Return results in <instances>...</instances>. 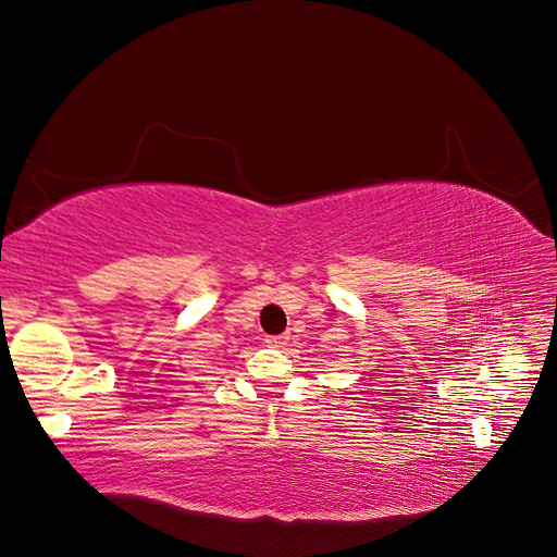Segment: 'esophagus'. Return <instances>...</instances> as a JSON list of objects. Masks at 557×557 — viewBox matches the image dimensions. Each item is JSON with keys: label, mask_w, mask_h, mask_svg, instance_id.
<instances>
[{"label": "esophagus", "mask_w": 557, "mask_h": 557, "mask_svg": "<svg viewBox=\"0 0 557 557\" xmlns=\"http://www.w3.org/2000/svg\"><path fill=\"white\" fill-rule=\"evenodd\" d=\"M288 339H290L288 334H276V336H267L264 344L272 346V348H283L285 344H288Z\"/></svg>", "instance_id": "1"}]
</instances>
